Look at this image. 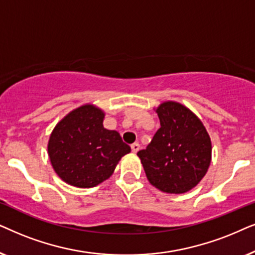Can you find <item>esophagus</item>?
Here are the masks:
<instances>
[{"instance_id": "34e87169", "label": "esophagus", "mask_w": 255, "mask_h": 255, "mask_svg": "<svg viewBox=\"0 0 255 255\" xmlns=\"http://www.w3.org/2000/svg\"><path fill=\"white\" fill-rule=\"evenodd\" d=\"M130 148H131V151H133L134 154H136V152H137L138 150H140V144L135 142V143H133V144L130 145Z\"/></svg>"}]
</instances>
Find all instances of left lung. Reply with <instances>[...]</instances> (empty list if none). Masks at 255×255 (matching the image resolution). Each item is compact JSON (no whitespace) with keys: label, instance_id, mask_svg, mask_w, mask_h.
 <instances>
[{"label":"left lung","instance_id":"obj_1","mask_svg":"<svg viewBox=\"0 0 255 255\" xmlns=\"http://www.w3.org/2000/svg\"><path fill=\"white\" fill-rule=\"evenodd\" d=\"M161 128L137 152L149 183L167 193H184L204 177L212 157L211 138L197 115L177 101L154 108Z\"/></svg>","mask_w":255,"mask_h":255}]
</instances>
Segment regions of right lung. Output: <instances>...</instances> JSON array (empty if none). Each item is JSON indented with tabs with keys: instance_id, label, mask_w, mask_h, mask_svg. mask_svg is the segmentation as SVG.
<instances>
[{
	"instance_id": "1",
	"label": "right lung",
	"mask_w": 255,
	"mask_h": 255,
	"mask_svg": "<svg viewBox=\"0 0 255 255\" xmlns=\"http://www.w3.org/2000/svg\"><path fill=\"white\" fill-rule=\"evenodd\" d=\"M105 112L85 104L66 114L53 128L47 154L56 174L76 188H93L113 175L130 147L117 130L104 127Z\"/></svg>"
}]
</instances>
